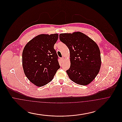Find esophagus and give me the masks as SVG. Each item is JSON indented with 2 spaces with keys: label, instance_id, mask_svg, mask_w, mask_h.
<instances>
[{
  "label": "esophagus",
  "instance_id": "obj_1",
  "mask_svg": "<svg viewBox=\"0 0 122 122\" xmlns=\"http://www.w3.org/2000/svg\"><path fill=\"white\" fill-rule=\"evenodd\" d=\"M60 60H61V61H62V62H63V61H64V58H60Z\"/></svg>",
  "mask_w": 122,
  "mask_h": 122
}]
</instances>
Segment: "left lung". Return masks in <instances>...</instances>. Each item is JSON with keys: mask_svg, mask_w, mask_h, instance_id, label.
<instances>
[{"mask_svg": "<svg viewBox=\"0 0 122 122\" xmlns=\"http://www.w3.org/2000/svg\"><path fill=\"white\" fill-rule=\"evenodd\" d=\"M59 39L70 50V66L66 72L70 79L80 85L89 84L98 75L101 66L98 45L79 31L61 33Z\"/></svg>", "mask_w": 122, "mask_h": 122, "instance_id": "obj_1", "label": "left lung"}]
</instances>
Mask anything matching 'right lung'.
Masks as SVG:
<instances>
[{"label": "right lung", "mask_w": 122, "mask_h": 122, "mask_svg": "<svg viewBox=\"0 0 122 122\" xmlns=\"http://www.w3.org/2000/svg\"><path fill=\"white\" fill-rule=\"evenodd\" d=\"M57 33L38 35L25 45L22 52V66L26 77L37 86L52 81L60 68L58 56L54 45Z\"/></svg>", "instance_id": "add662e5"}]
</instances>
